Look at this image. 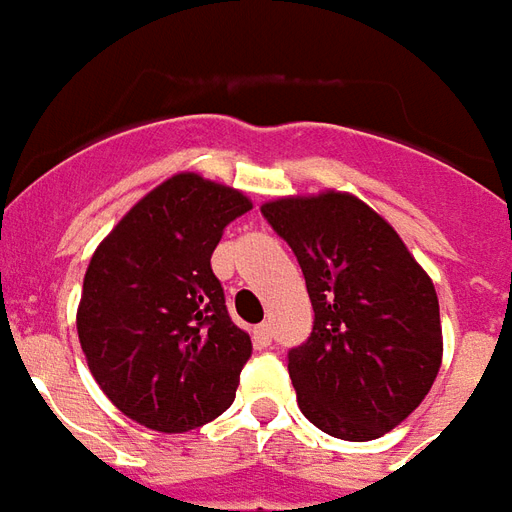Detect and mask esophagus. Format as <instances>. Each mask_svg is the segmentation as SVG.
<instances>
[{"mask_svg":"<svg viewBox=\"0 0 512 512\" xmlns=\"http://www.w3.org/2000/svg\"><path fill=\"white\" fill-rule=\"evenodd\" d=\"M252 340H255L257 348H266V345H271V326H268V323L255 326V329H252Z\"/></svg>","mask_w":512,"mask_h":512,"instance_id":"obj_1","label":"esophagus"}]
</instances>
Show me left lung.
Listing matches in <instances>:
<instances>
[{"mask_svg": "<svg viewBox=\"0 0 512 512\" xmlns=\"http://www.w3.org/2000/svg\"><path fill=\"white\" fill-rule=\"evenodd\" d=\"M260 211L299 260L315 326L288 354L304 417L334 439L397 428L439 376V299L395 227L348 191L279 197Z\"/></svg>", "mask_w": 512, "mask_h": 512, "instance_id": "8db88e82", "label": "left lung"}]
</instances>
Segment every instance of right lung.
Returning a JSON list of instances; mask_svg holds the SVG:
<instances>
[{"instance_id": "add662e5", "label": "right lung", "mask_w": 512, "mask_h": 512, "mask_svg": "<svg viewBox=\"0 0 512 512\" xmlns=\"http://www.w3.org/2000/svg\"><path fill=\"white\" fill-rule=\"evenodd\" d=\"M246 211L244 191L178 172L147 191L90 257L79 343L104 395L145 428L186 433L233 403L252 340L227 315L211 255Z\"/></svg>"}]
</instances>
